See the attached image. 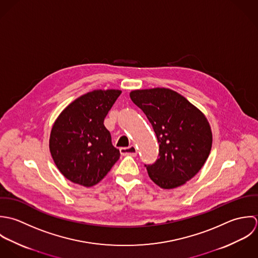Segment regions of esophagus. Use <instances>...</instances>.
<instances>
[{
    "instance_id": "1",
    "label": "esophagus",
    "mask_w": 258,
    "mask_h": 258,
    "mask_svg": "<svg viewBox=\"0 0 258 258\" xmlns=\"http://www.w3.org/2000/svg\"><path fill=\"white\" fill-rule=\"evenodd\" d=\"M119 151L122 155H132V156H136L138 153L135 146H131L128 148H121Z\"/></svg>"
}]
</instances>
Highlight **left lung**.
I'll return each mask as SVG.
<instances>
[{
  "label": "left lung",
  "mask_w": 258,
  "mask_h": 258,
  "mask_svg": "<svg viewBox=\"0 0 258 258\" xmlns=\"http://www.w3.org/2000/svg\"><path fill=\"white\" fill-rule=\"evenodd\" d=\"M130 97L147 115L159 144L156 161L145 164L149 176L164 189L184 184L202 169L211 150L206 115L169 89L136 90Z\"/></svg>",
  "instance_id": "1"
}]
</instances>
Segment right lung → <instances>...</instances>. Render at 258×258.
Returning <instances> with one entry per match:
<instances>
[{
    "label": "right lung",
    "instance_id": "add662e5",
    "mask_svg": "<svg viewBox=\"0 0 258 258\" xmlns=\"http://www.w3.org/2000/svg\"><path fill=\"white\" fill-rule=\"evenodd\" d=\"M121 94L96 90L70 103L55 119L50 152L61 174L86 187L99 183L119 158L104 117Z\"/></svg>",
    "mask_w": 258,
    "mask_h": 258
}]
</instances>
